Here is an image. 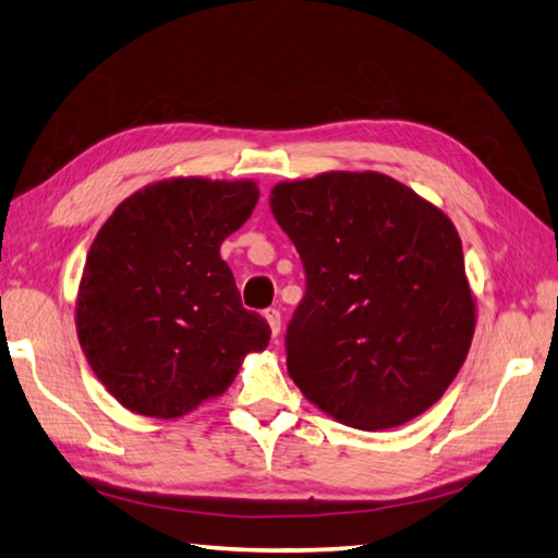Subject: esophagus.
<instances>
[{"label": "esophagus", "mask_w": 558, "mask_h": 558, "mask_svg": "<svg viewBox=\"0 0 558 558\" xmlns=\"http://www.w3.org/2000/svg\"><path fill=\"white\" fill-rule=\"evenodd\" d=\"M266 322L270 326L272 336H280V310H266Z\"/></svg>", "instance_id": "obj_1"}]
</instances>
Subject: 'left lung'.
I'll use <instances>...</instances> for the list:
<instances>
[{"mask_svg":"<svg viewBox=\"0 0 558 558\" xmlns=\"http://www.w3.org/2000/svg\"><path fill=\"white\" fill-rule=\"evenodd\" d=\"M270 210L307 272L286 338L304 399L357 430L421 416L460 373L476 326L450 217L377 171L280 181Z\"/></svg>","mask_w":558,"mask_h":558,"instance_id":"left-lung-1","label":"left lung"}]
</instances>
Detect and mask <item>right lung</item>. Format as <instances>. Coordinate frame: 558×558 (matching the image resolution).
<instances>
[{
  "label": "right lung",
  "mask_w": 558,
  "mask_h": 558,
  "mask_svg": "<svg viewBox=\"0 0 558 558\" xmlns=\"http://www.w3.org/2000/svg\"><path fill=\"white\" fill-rule=\"evenodd\" d=\"M258 203L251 179L173 177L135 191L98 229L76 292V336L118 403L179 418L225 395L270 326L242 307L225 239Z\"/></svg>",
  "instance_id": "1"
}]
</instances>
